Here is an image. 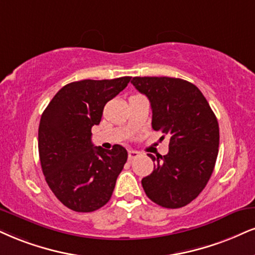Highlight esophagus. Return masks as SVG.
<instances>
[{
  "instance_id": "1",
  "label": "esophagus",
  "mask_w": 255,
  "mask_h": 255,
  "mask_svg": "<svg viewBox=\"0 0 255 255\" xmlns=\"http://www.w3.org/2000/svg\"><path fill=\"white\" fill-rule=\"evenodd\" d=\"M138 156H139V152L131 150V151H128V161H132V159L137 158Z\"/></svg>"
}]
</instances>
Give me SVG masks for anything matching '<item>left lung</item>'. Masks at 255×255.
<instances>
[{
    "instance_id": "8db88e82",
    "label": "left lung",
    "mask_w": 255,
    "mask_h": 255,
    "mask_svg": "<svg viewBox=\"0 0 255 255\" xmlns=\"http://www.w3.org/2000/svg\"><path fill=\"white\" fill-rule=\"evenodd\" d=\"M152 110V128L168 134L169 152L149 155L153 171L142 180L152 202L181 208L199 196L214 170L219 152V123L202 92L189 81L169 77H134ZM164 138V136H162Z\"/></svg>"
}]
</instances>
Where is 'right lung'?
Listing matches in <instances>:
<instances>
[{
  "mask_svg": "<svg viewBox=\"0 0 255 255\" xmlns=\"http://www.w3.org/2000/svg\"><path fill=\"white\" fill-rule=\"evenodd\" d=\"M131 77L80 80L55 94L39 127V155L46 182L60 202L74 212L90 213L111 199L128 159L119 144L111 150L93 146V125L104 106L128 86Z\"/></svg>",
  "mask_w": 255,
  "mask_h": 255,
  "instance_id": "add662e5",
  "label": "right lung"
}]
</instances>
